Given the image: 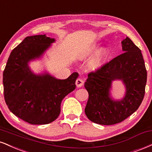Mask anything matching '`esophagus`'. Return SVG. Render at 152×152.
<instances>
[{"mask_svg":"<svg viewBox=\"0 0 152 152\" xmlns=\"http://www.w3.org/2000/svg\"><path fill=\"white\" fill-rule=\"evenodd\" d=\"M76 85L78 88L81 87L83 85V81L81 79V78H78L76 81Z\"/></svg>","mask_w":152,"mask_h":152,"instance_id":"obj_1","label":"esophagus"}]
</instances>
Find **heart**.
<instances>
[{
  "instance_id": "heart-1",
  "label": "heart",
  "mask_w": 152,
  "mask_h": 152,
  "mask_svg": "<svg viewBox=\"0 0 152 152\" xmlns=\"http://www.w3.org/2000/svg\"><path fill=\"white\" fill-rule=\"evenodd\" d=\"M98 46H95L91 47V49L86 53V55H91L93 53L96 52L98 49ZM107 54V51L105 49H103L101 50H100L97 54L95 55L94 57L91 59V61H89L88 66L89 68L91 69H96L98 67H100L102 65V64L103 63L104 60L105 59L106 56Z\"/></svg>"
}]
</instances>
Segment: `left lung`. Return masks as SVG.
<instances>
[{"label":"left lung","instance_id":"left-lung-1","mask_svg":"<svg viewBox=\"0 0 152 152\" xmlns=\"http://www.w3.org/2000/svg\"><path fill=\"white\" fill-rule=\"evenodd\" d=\"M123 53L88 75L84 86L88 93L85 108L87 118L95 123L111 125L123 121L134 113L143 100L147 73L141 50L128 37L122 41ZM122 80L125 96H111L112 81Z\"/></svg>","mask_w":152,"mask_h":152}]
</instances>
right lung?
I'll use <instances>...</instances> for the list:
<instances>
[{
	"mask_svg": "<svg viewBox=\"0 0 152 152\" xmlns=\"http://www.w3.org/2000/svg\"><path fill=\"white\" fill-rule=\"evenodd\" d=\"M55 41L46 34L27 37L10 53L3 71L4 98L9 110L32 125L55 120L62 100L76 88L78 73L58 79L46 71L36 74L31 70L30 62L41 58Z\"/></svg>",
	"mask_w": 152,
	"mask_h": 152,
	"instance_id": "add662e5",
	"label": "right lung"
}]
</instances>
